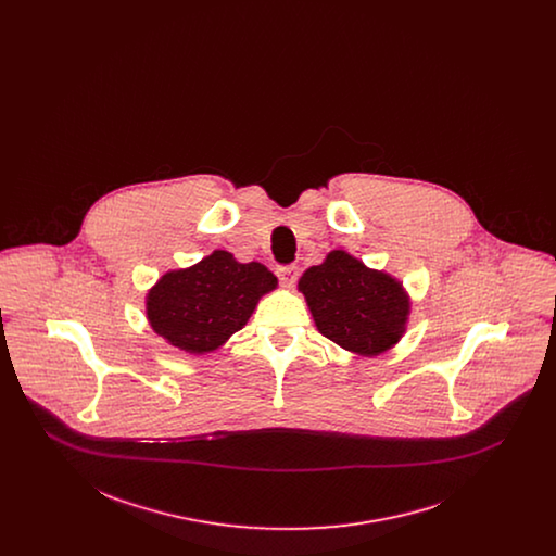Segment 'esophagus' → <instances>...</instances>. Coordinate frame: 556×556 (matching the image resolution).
Returning a JSON list of instances; mask_svg holds the SVG:
<instances>
[{
	"instance_id": "1",
	"label": "esophagus",
	"mask_w": 556,
	"mask_h": 556,
	"mask_svg": "<svg viewBox=\"0 0 556 556\" xmlns=\"http://www.w3.org/2000/svg\"><path fill=\"white\" fill-rule=\"evenodd\" d=\"M277 277L283 288H293L298 281V266H279Z\"/></svg>"
}]
</instances>
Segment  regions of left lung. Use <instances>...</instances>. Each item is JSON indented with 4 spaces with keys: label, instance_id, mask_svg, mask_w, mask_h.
I'll use <instances>...</instances> for the list:
<instances>
[{
    "label": "left lung",
    "instance_id": "left-lung-1",
    "mask_svg": "<svg viewBox=\"0 0 556 556\" xmlns=\"http://www.w3.org/2000/svg\"><path fill=\"white\" fill-rule=\"evenodd\" d=\"M318 331L361 356L397 344L410 313L408 293L392 275L363 265L344 250L327 254L298 281Z\"/></svg>",
    "mask_w": 556,
    "mask_h": 556
}]
</instances>
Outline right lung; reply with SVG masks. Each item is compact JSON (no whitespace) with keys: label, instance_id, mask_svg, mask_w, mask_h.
Returning a JSON list of instances; mask_svg holds the SVG:
<instances>
[{"label":"right lung","instance_id":"right-lung-1","mask_svg":"<svg viewBox=\"0 0 556 556\" xmlns=\"http://www.w3.org/2000/svg\"><path fill=\"white\" fill-rule=\"evenodd\" d=\"M275 288L277 277L265 265H241L231 252L214 250L198 265L162 275L148 291L146 313L168 344L206 354L239 331Z\"/></svg>","mask_w":556,"mask_h":556}]
</instances>
